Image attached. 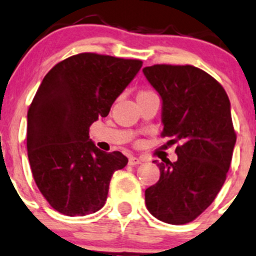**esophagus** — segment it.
<instances>
[{
    "label": "esophagus",
    "mask_w": 256,
    "mask_h": 256,
    "mask_svg": "<svg viewBox=\"0 0 256 256\" xmlns=\"http://www.w3.org/2000/svg\"><path fill=\"white\" fill-rule=\"evenodd\" d=\"M142 159L140 158H136V156H131L130 159H128V164L130 166H139V164H142Z\"/></svg>",
    "instance_id": "esophagus-1"
}]
</instances>
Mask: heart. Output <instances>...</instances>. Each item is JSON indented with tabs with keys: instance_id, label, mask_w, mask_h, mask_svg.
I'll list each match as a JSON object with an SVG mask.
<instances>
[{
	"instance_id": "heart-1",
	"label": "heart",
	"mask_w": 256,
	"mask_h": 256,
	"mask_svg": "<svg viewBox=\"0 0 256 256\" xmlns=\"http://www.w3.org/2000/svg\"><path fill=\"white\" fill-rule=\"evenodd\" d=\"M152 94H155V93L149 90H139V93H138V98H142V97H148V96H152Z\"/></svg>"
}]
</instances>
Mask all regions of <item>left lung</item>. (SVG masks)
I'll return each instance as SVG.
<instances>
[{
	"mask_svg": "<svg viewBox=\"0 0 256 256\" xmlns=\"http://www.w3.org/2000/svg\"><path fill=\"white\" fill-rule=\"evenodd\" d=\"M142 72L163 101L162 136L179 142L176 162L154 160L160 178L145 190V204L158 220L184 225L214 202L226 180L236 142L230 100L193 66L155 64Z\"/></svg>",
	"mask_w": 256,
	"mask_h": 256,
	"instance_id": "1",
	"label": "left lung"
}]
</instances>
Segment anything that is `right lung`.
<instances>
[{
  "instance_id": "add662e5",
  "label": "right lung",
  "mask_w": 256,
  "mask_h": 256,
  "mask_svg": "<svg viewBox=\"0 0 256 256\" xmlns=\"http://www.w3.org/2000/svg\"><path fill=\"white\" fill-rule=\"evenodd\" d=\"M139 59L80 52L52 66L28 111V156L38 188L56 211L86 216L104 207L111 176L128 164L104 152L90 126L106 117L140 70Z\"/></svg>"
}]
</instances>
